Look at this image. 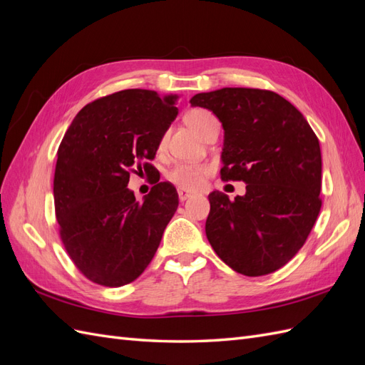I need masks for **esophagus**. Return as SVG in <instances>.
<instances>
[{"label":"esophagus","mask_w":365,"mask_h":365,"mask_svg":"<svg viewBox=\"0 0 365 365\" xmlns=\"http://www.w3.org/2000/svg\"><path fill=\"white\" fill-rule=\"evenodd\" d=\"M192 196H193V195H192L190 192L182 190V189H180V190H178V197H180V201H181V202L187 201V200H189V197H192Z\"/></svg>","instance_id":"34e87169"}]
</instances>
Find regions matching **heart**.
<instances>
[{
  "instance_id": "1",
  "label": "heart",
  "mask_w": 365,
  "mask_h": 365,
  "mask_svg": "<svg viewBox=\"0 0 365 365\" xmlns=\"http://www.w3.org/2000/svg\"><path fill=\"white\" fill-rule=\"evenodd\" d=\"M184 121L201 137H204L210 129L219 126L217 118L202 108H195L187 111L184 115ZM163 145L164 140L161 141V146ZM207 173L208 168L204 164H180L169 172L168 178L170 182L178 185L182 190H196L202 184L204 176Z\"/></svg>"
}]
</instances>
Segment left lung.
<instances>
[{"mask_svg":"<svg viewBox=\"0 0 365 365\" xmlns=\"http://www.w3.org/2000/svg\"><path fill=\"white\" fill-rule=\"evenodd\" d=\"M224 128L222 181H244L235 201L208 195L205 235L219 259L248 277L284 267L311 233L322 208V150L303 114L286 98L257 88L200 93Z\"/></svg>","mask_w":365,"mask_h":365,"instance_id":"8db88e82","label":"left lung"}]
</instances>
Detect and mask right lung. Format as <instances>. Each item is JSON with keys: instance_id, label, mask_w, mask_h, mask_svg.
<instances>
[{"instance_id": "1", "label": "right lung", "mask_w": 365, "mask_h": 365, "mask_svg": "<svg viewBox=\"0 0 365 365\" xmlns=\"http://www.w3.org/2000/svg\"><path fill=\"white\" fill-rule=\"evenodd\" d=\"M176 98L149 90L101 97L62 138L53 181L59 233L77 269L97 284L118 288L140 277L178 208L169 182L153 185L143 202L128 189L135 165L155 158L178 115Z\"/></svg>"}]
</instances>
